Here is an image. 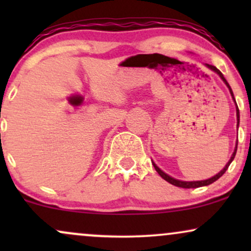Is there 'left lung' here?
<instances>
[{"mask_svg": "<svg viewBox=\"0 0 251 251\" xmlns=\"http://www.w3.org/2000/svg\"><path fill=\"white\" fill-rule=\"evenodd\" d=\"M205 66H206V67H208V68H210V70H211V71H214L215 73H217L218 75L221 76V79L223 80L224 83H226V85L227 86V88H229V91H230V94H231L232 99H234V101H235L234 93H232V91H231V87H230V86H229V83H227V81H226V77L223 76V74L221 73V71H220V70H217V68H216L215 66H212V65H208V63H205ZM235 103H236V101H235ZM236 116H237V128H238V124H240V111H238V107H237V105H236ZM236 151H237V145H236V148H235V151H234V153H232L231 158H230V159H229V162L226 163V165L224 166V169H223V170H221V171L218 172V174L216 175V176H214V177L209 178V179H205V180H197V181H184V180H178V179H175V178H172L171 176L166 175L165 172L162 171V170H160L159 168H158V166L155 165L154 163H152V164H153V166H154L155 171H157L158 174H159L160 177H162L163 179H165L166 181H169V183H170V184H172V185H175V186H178V188H184V189H195V188H201V186L210 185V184H212V183H214V181H216V180L218 179V178H221L222 176H223L224 174H226V170H227V168H229V165H230V164H231L232 160H234V158H235V155H236Z\"/></svg>", "mask_w": 251, "mask_h": 251, "instance_id": "left-lung-1", "label": "left lung"}]
</instances>
